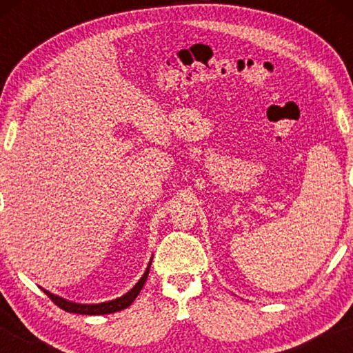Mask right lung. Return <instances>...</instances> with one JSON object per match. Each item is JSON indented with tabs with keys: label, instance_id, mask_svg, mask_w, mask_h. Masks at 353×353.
Listing matches in <instances>:
<instances>
[{
	"label": "right lung",
	"instance_id": "1",
	"mask_svg": "<svg viewBox=\"0 0 353 353\" xmlns=\"http://www.w3.org/2000/svg\"><path fill=\"white\" fill-rule=\"evenodd\" d=\"M151 263L152 259L149 260L148 263V268L145 274H143L141 279L139 282L135 283V286L132 290H129L126 294H123L121 297H117L113 299V301H107V302H101V303H77V302H71L67 301V299H63L57 294H52V292L43 290L45 294L51 299L52 302L56 303V305L61 307L62 310L68 313H76V314H90V316H97V314H110V313H115L119 312V310H124L128 308L130 303L135 301V297L140 294V291L143 288V285H145L146 279H148V274H149V268H151Z\"/></svg>",
	"mask_w": 353,
	"mask_h": 353
}]
</instances>
